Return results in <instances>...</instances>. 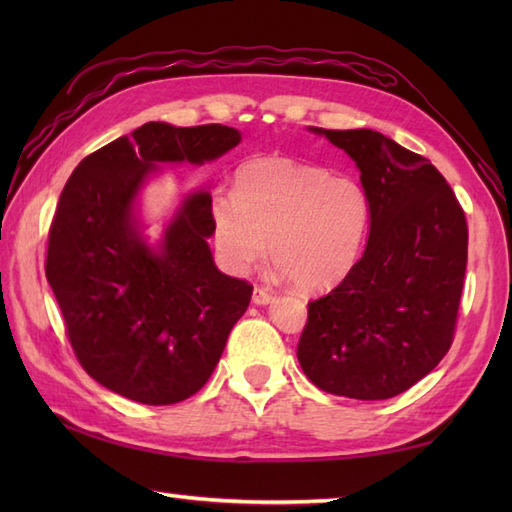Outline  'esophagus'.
<instances>
[{
    "label": "esophagus",
    "instance_id": "34e87169",
    "mask_svg": "<svg viewBox=\"0 0 512 512\" xmlns=\"http://www.w3.org/2000/svg\"><path fill=\"white\" fill-rule=\"evenodd\" d=\"M273 299H275V292L268 288H255L253 292L255 306H268V303H273Z\"/></svg>",
    "mask_w": 512,
    "mask_h": 512
}]
</instances>
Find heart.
<instances>
[{
    "mask_svg": "<svg viewBox=\"0 0 512 512\" xmlns=\"http://www.w3.org/2000/svg\"><path fill=\"white\" fill-rule=\"evenodd\" d=\"M211 233L222 264L246 275L270 255L306 292L339 286L367 242L372 204L361 182L292 158H255L235 171L233 195L215 193Z\"/></svg>",
    "mask_w": 512,
    "mask_h": 512,
    "instance_id": "b5f03b06",
    "label": "heart"
}]
</instances>
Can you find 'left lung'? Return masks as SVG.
Wrapping results in <instances>:
<instances>
[{"label":"left lung","mask_w":512,"mask_h":512,"mask_svg":"<svg viewBox=\"0 0 512 512\" xmlns=\"http://www.w3.org/2000/svg\"><path fill=\"white\" fill-rule=\"evenodd\" d=\"M361 171L372 204L363 257L310 301L297 358L314 385L394 398L449 352L466 270V217L442 173L374 129H319Z\"/></svg>","instance_id":"obj_1"}]
</instances>
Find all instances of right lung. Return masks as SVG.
Instances as JSON below:
<instances>
[{"label": "right lung", "instance_id": "right-lung-1", "mask_svg": "<svg viewBox=\"0 0 512 512\" xmlns=\"http://www.w3.org/2000/svg\"><path fill=\"white\" fill-rule=\"evenodd\" d=\"M226 125L145 123L79 162L50 226L46 277L74 354L114 394L173 405L211 378L253 286L217 270L211 193H184L158 242L140 195L165 165L213 162L239 145Z\"/></svg>", "mask_w": 512, "mask_h": 512}]
</instances>
